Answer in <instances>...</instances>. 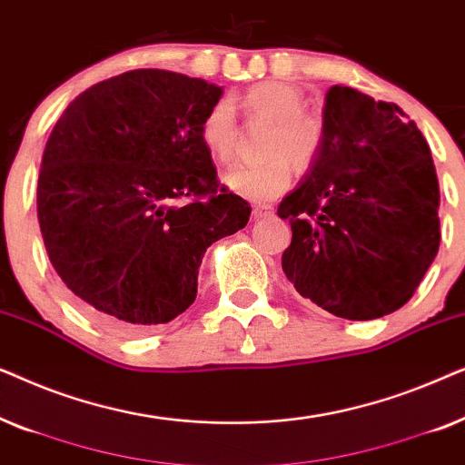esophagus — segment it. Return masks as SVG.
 <instances>
[{
    "label": "esophagus",
    "instance_id": "esophagus-1",
    "mask_svg": "<svg viewBox=\"0 0 465 465\" xmlns=\"http://www.w3.org/2000/svg\"><path fill=\"white\" fill-rule=\"evenodd\" d=\"M252 215H253V218H256V220L269 218V215H272V207H271V205H253Z\"/></svg>",
    "mask_w": 465,
    "mask_h": 465
}]
</instances>
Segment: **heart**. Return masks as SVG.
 I'll use <instances>...</instances> for the list:
<instances>
[{
	"label": "heart",
	"mask_w": 465,
	"mask_h": 465,
	"mask_svg": "<svg viewBox=\"0 0 465 465\" xmlns=\"http://www.w3.org/2000/svg\"><path fill=\"white\" fill-rule=\"evenodd\" d=\"M243 107L252 116L272 120L266 135L260 164H239L224 175V183L234 194L253 203L275 201L292 183V163L309 164L322 145L320 120L302 110L304 99L294 86L283 82H264L243 94ZM201 143L209 156L228 163L234 156L239 139L237 116L228 99L209 107L199 126Z\"/></svg>",
	"instance_id": "1"
}]
</instances>
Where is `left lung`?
Returning <instances> with one entry per match:
<instances>
[{
  "label": "left lung",
  "instance_id": "8db88e82",
  "mask_svg": "<svg viewBox=\"0 0 465 465\" xmlns=\"http://www.w3.org/2000/svg\"><path fill=\"white\" fill-rule=\"evenodd\" d=\"M430 145L396 104L332 86L322 145L301 186L279 203L292 243L285 277L342 320L390 315L411 301L440 245Z\"/></svg>",
  "mask_w": 465,
  "mask_h": 465
}]
</instances>
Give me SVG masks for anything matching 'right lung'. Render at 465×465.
<instances>
[{
  "mask_svg": "<svg viewBox=\"0 0 465 465\" xmlns=\"http://www.w3.org/2000/svg\"><path fill=\"white\" fill-rule=\"evenodd\" d=\"M222 86L133 69L80 93L56 120L37 180L48 258L105 328L139 334L196 298L207 247L252 207L220 186L199 126Z\"/></svg>",
  "mask_w": 465,
  "mask_h": 465,
  "instance_id": "1",
  "label": "right lung"
}]
</instances>
